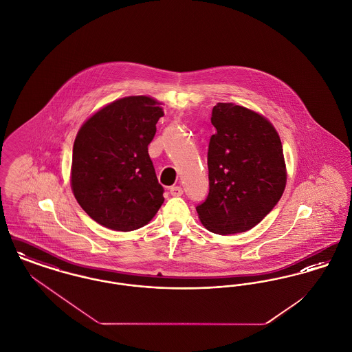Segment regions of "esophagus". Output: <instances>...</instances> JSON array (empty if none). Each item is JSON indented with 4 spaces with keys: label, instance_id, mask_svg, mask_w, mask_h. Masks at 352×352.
Masks as SVG:
<instances>
[{
    "label": "esophagus",
    "instance_id": "esophagus-1",
    "mask_svg": "<svg viewBox=\"0 0 352 352\" xmlns=\"http://www.w3.org/2000/svg\"><path fill=\"white\" fill-rule=\"evenodd\" d=\"M170 194L173 197H181L184 194V188L181 186H173L170 187Z\"/></svg>",
    "mask_w": 352,
    "mask_h": 352
}]
</instances>
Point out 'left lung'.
<instances>
[{"label":"left lung","mask_w":352,"mask_h":352,"mask_svg":"<svg viewBox=\"0 0 352 352\" xmlns=\"http://www.w3.org/2000/svg\"><path fill=\"white\" fill-rule=\"evenodd\" d=\"M211 122L217 133L207 153L210 191L197 212L214 234L245 232L283 197L286 170L281 140L267 118L232 102H218Z\"/></svg>","instance_id":"obj_1"}]
</instances>
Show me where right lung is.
I'll return each mask as SVG.
<instances>
[{
  "label": "right lung",
  "instance_id": "obj_1",
  "mask_svg": "<svg viewBox=\"0 0 352 352\" xmlns=\"http://www.w3.org/2000/svg\"><path fill=\"white\" fill-rule=\"evenodd\" d=\"M164 109L148 96L113 101L88 118L72 149L71 187L84 211L115 231H134L164 203L148 145Z\"/></svg>",
  "mask_w": 352,
  "mask_h": 352
}]
</instances>
